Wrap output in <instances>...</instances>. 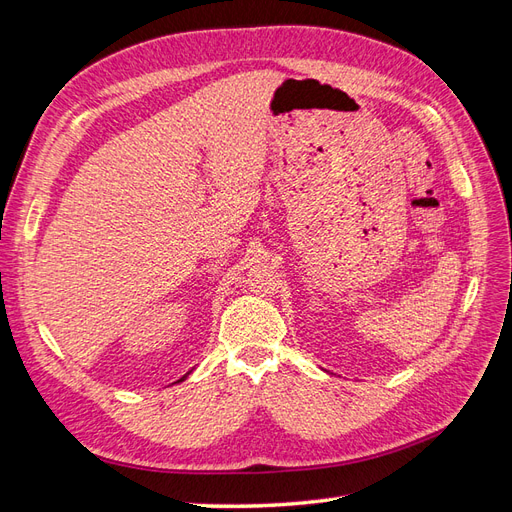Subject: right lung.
<instances>
[{"label":"right lung","mask_w":512,"mask_h":512,"mask_svg":"<svg viewBox=\"0 0 512 512\" xmlns=\"http://www.w3.org/2000/svg\"><path fill=\"white\" fill-rule=\"evenodd\" d=\"M185 378H188V374H185V376H183V378H181V380H177V382H183V380H185Z\"/></svg>","instance_id":"add662e5"}]
</instances>
